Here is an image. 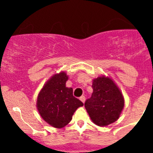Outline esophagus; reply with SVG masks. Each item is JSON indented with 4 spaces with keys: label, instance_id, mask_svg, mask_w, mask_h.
I'll use <instances>...</instances> for the list:
<instances>
[{
    "label": "esophagus",
    "instance_id": "1",
    "mask_svg": "<svg viewBox=\"0 0 153 153\" xmlns=\"http://www.w3.org/2000/svg\"><path fill=\"white\" fill-rule=\"evenodd\" d=\"M79 100H80L82 101V102H83V103H84L85 100H86V97H85L84 96H82V97H80V98H79Z\"/></svg>",
    "mask_w": 153,
    "mask_h": 153
}]
</instances>
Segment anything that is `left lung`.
I'll list each match as a JSON object with an SVG mask.
<instances>
[{
	"label": "left lung",
	"instance_id": "1",
	"mask_svg": "<svg viewBox=\"0 0 153 153\" xmlns=\"http://www.w3.org/2000/svg\"><path fill=\"white\" fill-rule=\"evenodd\" d=\"M93 92L84 103L90 119L96 125L106 126L117 121L124 106L120 89L111 79L99 76L93 81Z\"/></svg>",
	"mask_w": 153,
	"mask_h": 153
}]
</instances>
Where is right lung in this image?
<instances>
[{
    "instance_id": "obj_1",
    "label": "right lung",
    "mask_w": 153,
    "mask_h": 153,
    "mask_svg": "<svg viewBox=\"0 0 153 153\" xmlns=\"http://www.w3.org/2000/svg\"><path fill=\"white\" fill-rule=\"evenodd\" d=\"M68 76L66 73L55 74L40 90L36 107L48 124L62 128L72 120L74 112L83 103L73 95V89L66 87Z\"/></svg>"
}]
</instances>
